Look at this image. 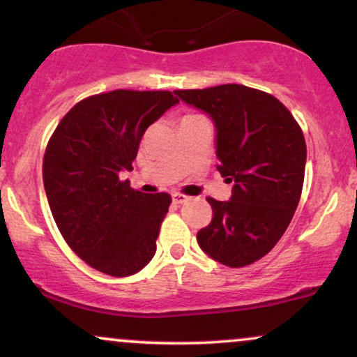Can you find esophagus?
<instances>
[{"instance_id": "34e87169", "label": "esophagus", "mask_w": 357, "mask_h": 357, "mask_svg": "<svg viewBox=\"0 0 357 357\" xmlns=\"http://www.w3.org/2000/svg\"><path fill=\"white\" fill-rule=\"evenodd\" d=\"M173 202H174L176 204H183V203H188V202H190V196H186V195H181V192H174V195H173Z\"/></svg>"}]
</instances>
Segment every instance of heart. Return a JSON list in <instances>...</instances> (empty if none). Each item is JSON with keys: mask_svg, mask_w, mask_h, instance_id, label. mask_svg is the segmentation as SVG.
<instances>
[{"mask_svg": "<svg viewBox=\"0 0 357 357\" xmlns=\"http://www.w3.org/2000/svg\"><path fill=\"white\" fill-rule=\"evenodd\" d=\"M184 117H196V116H191V114H190V116H184Z\"/></svg>", "mask_w": 357, "mask_h": 357, "instance_id": "heart-1", "label": "heart"}]
</instances>
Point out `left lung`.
Wrapping results in <instances>:
<instances>
[{"label": "left lung", "mask_w": 357, "mask_h": 357, "mask_svg": "<svg viewBox=\"0 0 357 357\" xmlns=\"http://www.w3.org/2000/svg\"><path fill=\"white\" fill-rule=\"evenodd\" d=\"M174 93L215 121L218 171L233 183L230 202L206 198L213 218L198 231L199 247L227 267H247L275 247L297 210L305 174L304 132L280 100L247 85Z\"/></svg>", "instance_id": "1"}]
</instances>
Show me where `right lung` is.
Masks as SVG:
<instances>
[{"label": "right lung", "mask_w": 357, "mask_h": 357, "mask_svg": "<svg viewBox=\"0 0 357 357\" xmlns=\"http://www.w3.org/2000/svg\"><path fill=\"white\" fill-rule=\"evenodd\" d=\"M179 99L169 90H112L77 102L53 130L43 184L56 227L85 264L132 275L155 253L171 196L119 178L132 169L146 129Z\"/></svg>", "instance_id": "1"}]
</instances>
